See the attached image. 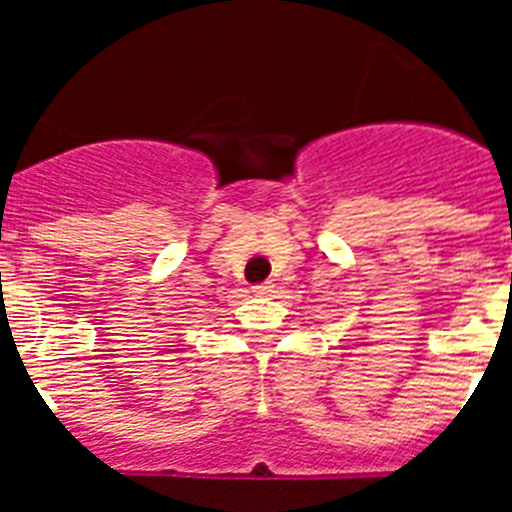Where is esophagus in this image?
I'll use <instances>...</instances> for the list:
<instances>
[{"instance_id":"obj_1","label":"esophagus","mask_w":512,"mask_h":512,"mask_svg":"<svg viewBox=\"0 0 512 512\" xmlns=\"http://www.w3.org/2000/svg\"><path fill=\"white\" fill-rule=\"evenodd\" d=\"M271 292H274V284H271V282L256 284V287H253V295H259V297H266V295H271Z\"/></svg>"}]
</instances>
